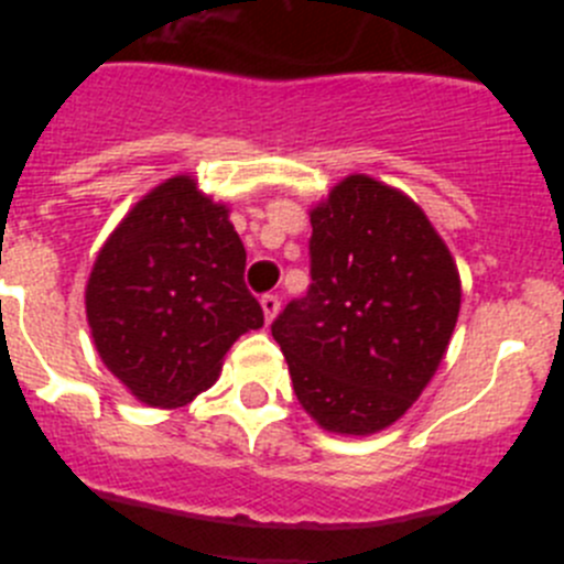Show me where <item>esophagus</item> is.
<instances>
[{"label":"esophagus","instance_id":"obj_1","mask_svg":"<svg viewBox=\"0 0 564 564\" xmlns=\"http://www.w3.org/2000/svg\"><path fill=\"white\" fill-rule=\"evenodd\" d=\"M259 305H262V313H265L268 322H273V316L279 313V296H276V293H265V296L259 299Z\"/></svg>","mask_w":564,"mask_h":564}]
</instances>
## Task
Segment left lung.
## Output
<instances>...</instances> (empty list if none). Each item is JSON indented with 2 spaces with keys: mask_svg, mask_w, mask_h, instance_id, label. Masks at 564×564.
<instances>
[{
  "mask_svg": "<svg viewBox=\"0 0 564 564\" xmlns=\"http://www.w3.org/2000/svg\"><path fill=\"white\" fill-rule=\"evenodd\" d=\"M311 226V288L271 333L316 423L372 435L435 376L460 311V279L426 214L364 174L338 183Z\"/></svg>",
  "mask_w": 564,
  "mask_h": 564,
  "instance_id": "left-lung-1",
  "label": "left lung"
}]
</instances>
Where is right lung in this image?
<instances>
[{
    "label": "right lung",
    "mask_w": 564,
    "mask_h": 564,
    "mask_svg": "<svg viewBox=\"0 0 564 564\" xmlns=\"http://www.w3.org/2000/svg\"><path fill=\"white\" fill-rule=\"evenodd\" d=\"M228 212L186 174L149 192L115 228L87 285V322L107 370L149 406H183L265 316L246 288Z\"/></svg>",
    "instance_id": "add662e5"
}]
</instances>
